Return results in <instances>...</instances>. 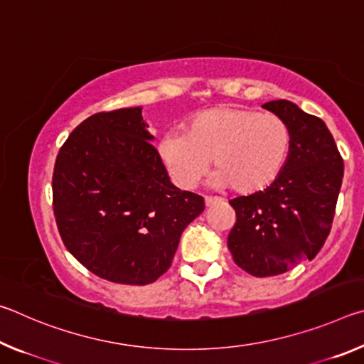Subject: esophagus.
Returning a JSON list of instances; mask_svg holds the SVG:
<instances>
[{"instance_id": "obj_1", "label": "esophagus", "mask_w": 364, "mask_h": 364, "mask_svg": "<svg viewBox=\"0 0 364 364\" xmlns=\"http://www.w3.org/2000/svg\"><path fill=\"white\" fill-rule=\"evenodd\" d=\"M218 200H220L218 197H205V205L207 207H212L213 204H217Z\"/></svg>"}]
</instances>
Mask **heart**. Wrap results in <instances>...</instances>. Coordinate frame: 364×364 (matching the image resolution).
I'll use <instances>...</instances> for the list:
<instances>
[{"instance_id":"heart-1","label":"heart","mask_w":364,"mask_h":364,"mask_svg":"<svg viewBox=\"0 0 364 364\" xmlns=\"http://www.w3.org/2000/svg\"><path fill=\"white\" fill-rule=\"evenodd\" d=\"M157 157L176 186L194 189L212 165L218 188L254 194L269 188L286 168L292 151V130L282 117L242 106L202 110L184 133H165Z\"/></svg>"}]
</instances>
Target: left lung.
<instances>
[{"instance_id":"obj_1","label":"left lung","mask_w":364,"mask_h":364,"mask_svg":"<svg viewBox=\"0 0 364 364\" xmlns=\"http://www.w3.org/2000/svg\"><path fill=\"white\" fill-rule=\"evenodd\" d=\"M292 130L286 168L269 188L230 200L236 225L228 236L234 262L257 278L282 274L313 260L331 231L343 160L326 123L297 104H263Z\"/></svg>"}]
</instances>
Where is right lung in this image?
Segmentation results:
<instances>
[{
	"label": "right lung",
	"mask_w": 364,
	"mask_h": 364,
	"mask_svg": "<svg viewBox=\"0 0 364 364\" xmlns=\"http://www.w3.org/2000/svg\"><path fill=\"white\" fill-rule=\"evenodd\" d=\"M143 107L86 119L58 154L53 208L67 250L91 273L144 286L170 268L204 199L173 186Z\"/></svg>",
	"instance_id": "right-lung-1"
}]
</instances>
